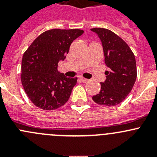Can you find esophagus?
Wrapping results in <instances>:
<instances>
[{
	"label": "esophagus",
	"instance_id": "34e87169",
	"mask_svg": "<svg viewBox=\"0 0 157 157\" xmlns=\"http://www.w3.org/2000/svg\"><path fill=\"white\" fill-rule=\"evenodd\" d=\"M80 80L83 82V83H87V82L89 81V80H87V79H86V78H83V77H80Z\"/></svg>",
	"mask_w": 157,
	"mask_h": 157
}]
</instances>
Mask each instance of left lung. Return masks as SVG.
I'll return each mask as SVG.
<instances>
[{
    "label": "left lung",
    "instance_id": "obj_1",
    "mask_svg": "<svg viewBox=\"0 0 157 157\" xmlns=\"http://www.w3.org/2000/svg\"><path fill=\"white\" fill-rule=\"evenodd\" d=\"M102 42L105 63L109 68L101 90L93 96L99 105L113 106L121 103L132 90L137 78L134 53L125 42L113 32L104 28H93Z\"/></svg>",
    "mask_w": 157,
    "mask_h": 157
}]
</instances>
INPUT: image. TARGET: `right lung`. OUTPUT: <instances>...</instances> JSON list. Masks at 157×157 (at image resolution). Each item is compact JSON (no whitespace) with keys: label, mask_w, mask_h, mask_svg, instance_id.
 <instances>
[{"label":"right lung","mask_w":157,"mask_h":157,"mask_svg":"<svg viewBox=\"0 0 157 157\" xmlns=\"http://www.w3.org/2000/svg\"><path fill=\"white\" fill-rule=\"evenodd\" d=\"M81 29H54L38 36L23 54L21 81L26 95L36 106L54 110L67 102L77 78H67L58 71L73 41Z\"/></svg>","instance_id":"add662e5"}]
</instances>
